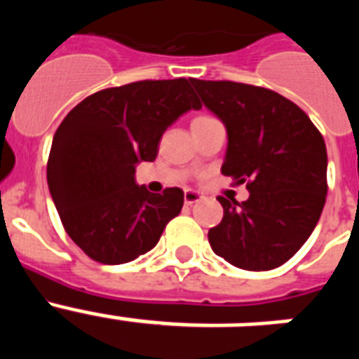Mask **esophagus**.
<instances>
[{"label": "esophagus", "mask_w": 359, "mask_h": 359, "mask_svg": "<svg viewBox=\"0 0 359 359\" xmlns=\"http://www.w3.org/2000/svg\"><path fill=\"white\" fill-rule=\"evenodd\" d=\"M183 199H185L187 205H194V203H198L199 199H201V196H199L198 192H194V190H185Z\"/></svg>", "instance_id": "1"}]
</instances>
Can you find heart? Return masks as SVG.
Wrapping results in <instances>:
<instances>
[{"instance_id":"obj_1","label":"heart","mask_w":359,"mask_h":359,"mask_svg":"<svg viewBox=\"0 0 359 359\" xmlns=\"http://www.w3.org/2000/svg\"><path fill=\"white\" fill-rule=\"evenodd\" d=\"M205 118H208V116H199V118H196V120H205ZM194 120V122H196Z\"/></svg>"}]
</instances>
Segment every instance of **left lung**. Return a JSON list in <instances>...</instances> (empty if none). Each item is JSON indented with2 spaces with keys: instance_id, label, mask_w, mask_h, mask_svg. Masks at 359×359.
<instances>
[{
  "instance_id": "1",
  "label": "left lung",
  "mask_w": 359,
  "mask_h": 359,
  "mask_svg": "<svg viewBox=\"0 0 359 359\" xmlns=\"http://www.w3.org/2000/svg\"><path fill=\"white\" fill-rule=\"evenodd\" d=\"M192 86L226 128L221 172L250 192L243 203L219 196L223 221L208 230V243L236 268H278L309 239L325 205V142L309 116L275 91L230 81L192 79Z\"/></svg>"
}]
</instances>
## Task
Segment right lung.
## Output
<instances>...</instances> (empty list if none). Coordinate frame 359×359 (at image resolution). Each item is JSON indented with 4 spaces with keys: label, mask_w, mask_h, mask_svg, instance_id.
I'll return each mask as SVG.
<instances>
[{
    "label": "right lung",
    "mask_w": 359,
    "mask_h": 359,
    "mask_svg": "<svg viewBox=\"0 0 359 359\" xmlns=\"http://www.w3.org/2000/svg\"><path fill=\"white\" fill-rule=\"evenodd\" d=\"M190 109L201 102L187 79L140 81L90 95L62 120L46 180L65 230L93 261H135L182 212V189L151 194L135 172L156 158L163 133Z\"/></svg>",
    "instance_id": "right-lung-1"
}]
</instances>
